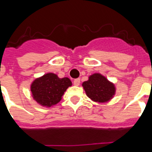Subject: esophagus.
Returning <instances> with one entry per match:
<instances>
[{
	"instance_id": "esophagus-1",
	"label": "esophagus",
	"mask_w": 152,
	"mask_h": 152,
	"mask_svg": "<svg viewBox=\"0 0 152 152\" xmlns=\"http://www.w3.org/2000/svg\"><path fill=\"white\" fill-rule=\"evenodd\" d=\"M73 83L75 86H79L80 85V79H76V80L73 81Z\"/></svg>"
}]
</instances>
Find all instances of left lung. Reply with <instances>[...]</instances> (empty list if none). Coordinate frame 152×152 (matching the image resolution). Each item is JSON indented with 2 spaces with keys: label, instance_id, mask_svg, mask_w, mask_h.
<instances>
[{
  "label": "left lung",
  "instance_id": "left-lung-1",
  "mask_svg": "<svg viewBox=\"0 0 152 152\" xmlns=\"http://www.w3.org/2000/svg\"><path fill=\"white\" fill-rule=\"evenodd\" d=\"M82 86L88 97L97 102H106L115 95L114 84L100 73L89 76L88 80L84 81Z\"/></svg>",
  "mask_w": 152,
  "mask_h": 152
}]
</instances>
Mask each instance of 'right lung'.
<instances>
[{"label":"right lung","instance_id":"1","mask_svg":"<svg viewBox=\"0 0 152 152\" xmlns=\"http://www.w3.org/2000/svg\"><path fill=\"white\" fill-rule=\"evenodd\" d=\"M72 86L69 78H59L54 73L49 72L35 79L31 84L32 97L42 106L50 107L58 103L67 88Z\"/></svg>","mask_w":152,"mask_h":152}]
</instances>
